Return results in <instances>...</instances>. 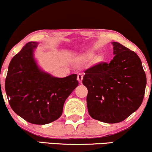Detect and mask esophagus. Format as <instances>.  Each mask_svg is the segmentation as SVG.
I'll list each match as a JSON object with an SVG mask.
<instances>
[{"instance_id": "34e87169", "label": "esophagus", "mask_w": 152, "mask_h": 152, "mask_svg": "<svg viewBox=\"0 0 152 152\" xmlns=\"http://www.w3.org/2000/svg\"><path fill=\"white\" fill-rule=\"evenodd\" d=\"M83 75H82L81 74H78V76H77V80L80 83H82V80H83Z\"/></svg>"}]
</instances>
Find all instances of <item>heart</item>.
Returning <instances> with one entry per match:
<instances>
[{
	"label": "heart",
	"instance_id": "1",
	"mask_svg": "<svg viewBox=\"0 0 152 152\" xmlns=\"http://www.w3.org/2000/svg\"><path fill=\"white\" fill-rule=\"evenodd\" d=\"M92 56V53L91 52H88V53H86V54H84L83 55V56L82 57L83 58H88V57H91ZM102 61V56H98L96 58V62L97 63H99L101 62Z\"/></svg>",
	"mask_w": 152,
	"mask_h": 152
}]
</instances>
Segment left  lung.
I'll list each match as a JSON object with an SVG mask.
<instances>
[{"instance_id":"1","label":"left lung","mask_w":152,"mask_h":152,"mask_svg":"<svg viewBox=\"0 0 152 152\" xmlns=\"http://www.w3.org/2000/svg\"><path fill=\"white\" fill-rule=\"evenodd\" d=\"M111 43L113 60L87 69L82 81L88 89V114L108 124L121 122L137 111L143 102L146 85L137 54L121 43Z\"/></svg>"}]
</instances>
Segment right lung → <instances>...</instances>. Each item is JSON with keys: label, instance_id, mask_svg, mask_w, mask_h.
I'll return each instance as SVG.
<instances>
[{"label": "right lung", "instance_id": "obj_1", "mask_svg": "<svg viewBox=\"0 0 152 152\" xmlns=\"http://www.w3.org/2000/svg\"><path fill=\"white\" fill-rule=\"evenodd\" d=\"M38 45L26 43L11 59L5 89L15 114L29 123L43 125L61 116L66 99L78 82L76 74L58 78L42 70L34 57Z\"/></svg>", "mask_w": 152, "mask_h": 152}]
</instances>
